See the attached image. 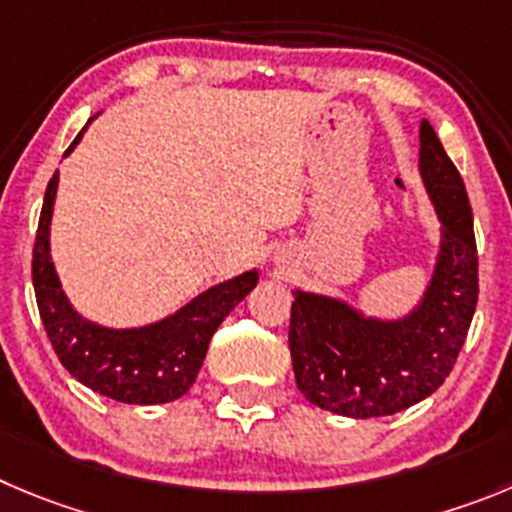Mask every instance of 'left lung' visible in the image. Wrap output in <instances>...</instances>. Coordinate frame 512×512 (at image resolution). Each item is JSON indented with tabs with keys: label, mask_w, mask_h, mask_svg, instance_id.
<instances>
[{
	"label": "left lung",
	"mask_w": 512,
	"mask_h": 512,
	"mask_svg": "<svg viewBox=\"0 0 512 512\" xmlns=\"http://www.w3.org/2000/svg\"><path fill=\"white\" fill-rule=\"evenodd\" d=\"M419 176L439 219L432 275L409 313L369 315L333 295L293 290L290 356L300 394L353 419L396 414L442 386L477 305V247L460 171L427 118L419 123Z\"/></svg>",
	"instance_id": "8db88e82"
}]
</instances>
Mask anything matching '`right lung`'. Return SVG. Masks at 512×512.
Segmentation results:
<instances>
[{
  "label": "right lung",
  "mask_w": 512,
  "mask_h": 512,
  "mask_svg": "<svg viewBox=\"0 0 512 512\" xmlns=\"http://www.w3.org/2000/svg\"><path fill=\"white\" fill-rule=\"evenodd\" d=\"M95 118L98 116L85 123L65 156L73 154ZM57 181L60 174L55 171L45 191L35 252H32V285H35L37 308L57 358L80 384L121 404L151 407V404L179 399L197 381L209 341L219 323L255 288L260 270L252 267L237 278L212 285L161 321L136 328L100 326L75 310L62 290L52 262L50 224Z\"/></svg>",
  "instance_id": "obj_1"
}]
</instances>
